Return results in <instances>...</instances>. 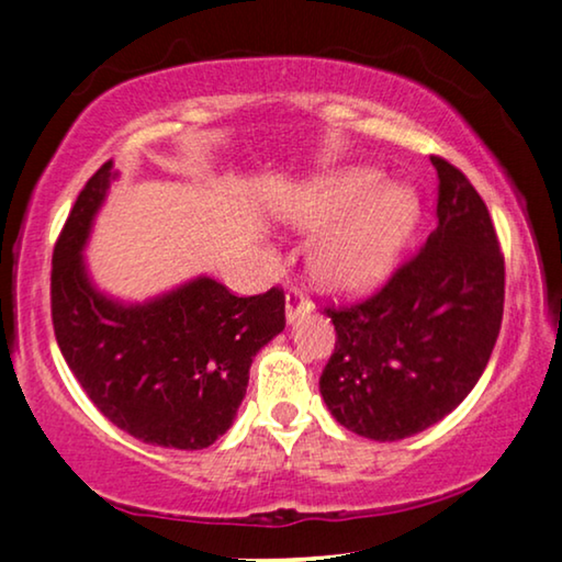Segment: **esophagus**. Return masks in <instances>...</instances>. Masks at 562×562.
Here are the masks:
<instances>
[{"mask_svg": "<svg viewBox=\"0 0 562 562\" xmlns=\"http://www.w3.org/2000/svg\"><path fill=\"white\" fill-rule=\"evenodd\" d=\"M308 312H312V301L304 296V291L296 289V286H291L286 291V319L289 322H296V316L308 314Z\"/></svg>", "mask_w": 562, "mask_h": 562, "instance_id": "34e87169", "label": "esophagus"}]
</instances>
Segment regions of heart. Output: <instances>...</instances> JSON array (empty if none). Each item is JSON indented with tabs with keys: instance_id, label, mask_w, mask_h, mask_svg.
<instances>
[{
	"instance_id": "heart-1",
	"label": "heart",
	"mask_w": 562,
	"mask_h": 562,
	"mask_svg": "<svg viewBox=\"0 0 562 562\" xmlns=\"http://www.w3.org/2000/svg\"><path fill=\"white\" fill-rule=\"evenodd\" d=\"M289 215L304 231L333 225L314 243V279L331 291H362L401 261L418 231L420 198L408 184H385L378 169L352 167L308 184Z\"/></svg>"
}]
</instances>
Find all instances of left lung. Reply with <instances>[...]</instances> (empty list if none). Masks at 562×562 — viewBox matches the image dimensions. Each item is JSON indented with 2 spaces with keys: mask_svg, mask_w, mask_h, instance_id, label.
<instances>
[{
  "mask_svg": "<svg viewBox=\"0 0 562 562\" xmlns=\"http://www.w3.org/2000/svg\"><path fill=\"white\" fill-rule=\"evenodd\" d=\"M438 225L385 286L327 304L337 341L319 390L341 426L375 441L420 434L457 408L490 362L504 312L497 231L467 175L430 157Z\"/></svg>",
  "mask_w": 562,
  "mask_h": 562,
  "instance_id": "8db88e82",
  "label": "left lung"
}]
</instances>
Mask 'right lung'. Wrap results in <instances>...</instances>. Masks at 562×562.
<instances>
[{"mask_svg":"<svg viewBox=\"0 0 562 562\" xmlns=\"http://www.w3.org/2000/svg\"><path fill=\"white\" fill-rule=\"evenodd\" d=\"M113 159L80 190L53 250V329L68 368L113 426L151 446L207 449L235 418L258 349L286 327L273 286L235 296L194 279L146 304H119L88 281L83 256Z\"/></svg>","mask_w":562,"mask_h":562,"instance_id":"add662e5","label":"right lung"}]
</instances>
